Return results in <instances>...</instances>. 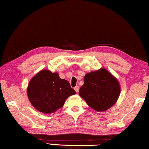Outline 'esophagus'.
Masks as SVG:
<instances>
[{
	"label": "esophagus",
	"mask_w": 149,
	"mask_h": 149,
	"mask_svg": "<svg viewBox=\"0 0 149 149\" xmlns=\"http://www.w3.org/2000/svg\"><path fill=\"white\" fill-rule=\"evenodd\" d=\"M74 90H75V91H76L77 93H78V92H79V86L75 87V88H74Z\"/></svg>",
	"instance_id": "esophagus-1"
}]
</instances>
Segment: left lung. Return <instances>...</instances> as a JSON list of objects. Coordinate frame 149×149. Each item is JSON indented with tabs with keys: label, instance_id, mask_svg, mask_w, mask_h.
Masks as SVG:
<instances>
[{
	"label": "left lung",
	"instance_id": "obj_1",
	"mask_svg": "<svg viewBox=\"0 0 149 149\" xmlns=\"http://www.w3.org/2000/svg\"><path fill=\"white\" fill-rule=\"evenodd\" d=\"M118 79L102 68L85 75L79 94L91 108L98 112L107 111L118 100L120 94Z\"/></svg>",
	"mask_w": 149,
	"mask_h": 149
}]
</instances>
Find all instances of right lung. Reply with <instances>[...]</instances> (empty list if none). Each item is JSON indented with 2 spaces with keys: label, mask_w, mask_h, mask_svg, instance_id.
Masks as SVG:
<instances>
[{
  "label": "right lung",
  "mask_w": 149,
  "mask_h": 149,
  "mask_svg": "<svg viewBox=\"0 0 149 149\" xmlns=\"http://www.w3.org/2000/svg\"><path fill=\"white\" fill-rule=\"evenodd\" d=\"M75 93L69 82L60 78L58 73L45 69L32 77L27 88L31 104L38 111L46 114L61 108L66 99Z\"/></svg>",
  "instance_id": "add662e5"
}]
</instances>
